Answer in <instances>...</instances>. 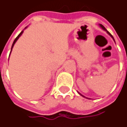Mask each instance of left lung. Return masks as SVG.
<instances>
[{
  "instance_id": "obj_1",
  "label": "left lung",
  "mask_w": 127,
  "mask_h": 127,
  "mask_svg": "<svg viewBox=\"0 0 127 127\" xmlns=\"http://www.w3.org/2000/svg\"><path fill=\"white\" fill-rule=\"evenodd\" d=\"M99 27H100V28H101L102 29V30H104V31H106V32H107V34H109V35H110L111 36V38H113V40H114V38H113V36L111 35V34H110V33H109V32H108V31H107V30H106V29L105 28H104V26H103V25H101V24H99ZM114 41H115V40H114ZM78 93L79 94V95H82V97H85V96H84V95H82V94H81V93H79L78 92ZM89 99V98H88Z\"/></svg>"
}]
</instances>
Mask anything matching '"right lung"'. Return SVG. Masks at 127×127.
<instances>
[{
	"instance_id": "right-lung-1",
	"label": "right lung",
	"mask_w": 127,
	"mask_h": 127,
	"mask_svg": "<svg viewBox=\"0 0 127 127\" xmlns=\"http://www.w3.org/2000/svg\"><path fill=\"white\" fill-rule=\"evenodd\" d=\"M28 28V27H26V28H25V29H26V28ZM23 31H22V32H21V33H20L19 34H18V36H17V37H16V38H15V39H14V42H13V44H12V48H11V52H12V48H13V47H14V44H15V43H16V41H17V40H18V38H19V37H20V36H21L22 35V34H23ZM11 52H10V54H11ZM10 54H9V55H10Z\"/></svg>"
}]
</instances>
